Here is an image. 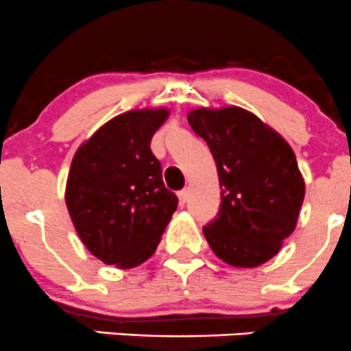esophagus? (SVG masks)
I'll list each match as a JSON object with an SVG mask.
<instances>
[{
  "label": "esophagus",
  "mask_w": 351,
  "mask_h": 351,
  "mask_svg": "<svg viewBox=\"0 0 351 351\" xmlns=\"http://www.w3.org/2000/svg\"><path fill=\"white\" fill-rule=\"evenodd\" d=\"M189 195H190L189 189H185V190H182V192H178L180 205H185L186 204V200H189Z\"/></svg>",
  "instance_id": "obj_1"
}]
</instances>
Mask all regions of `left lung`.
Segmentation results:
<instances>
[{
	"instance_id": "8db88e82",
	"label": "left lung",
	"mask_w": 351,
	"mask_h": 351,
	"mask_svg": "<svg viewBox=\"0 0 351 351\" xmlns=\"http://www.w3.org/2000/svg\"><path fill=\"white\" fill-rule=\"evenodd\" d=\"M189 123L207 143L221 185V210L204 228L224 263L254 268L280 251L297 226L306 183L289 143L241 107L193 108Z\"/></svg>"
}]
</instances>
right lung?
<instances>
[{
  "mask_svg": "<svg viewBox=\"0 0 351 351\" xmlns=\"http://www.w3.org/2000/svg\"><path fill=\"white\" fill-rule=\"evenodd\" d=\"M169 110H130L113 117L77 147L66 182L74 229L105 265L134 268L153 256L178 198L162 183L151 151Z\"/></svg>",
  "mask_w": 351,
  "mask_h": 351,
  "instance_id": "add662e5",
  "label": "right lung"
}]
</instances>
